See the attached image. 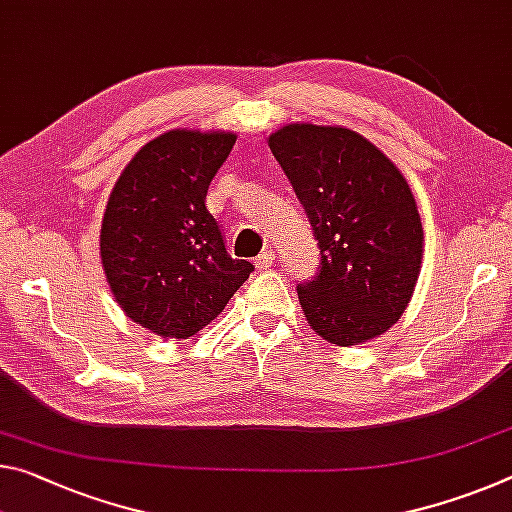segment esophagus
Segmentation results:
<instances>
[{
  "label": "esophagus",
  "instance_id": "1",
  "mask_svg": "<svg viewBox=\"0 0 512 512\" xmlns=\"http://www.w3.org/2000/svg\"><path fill=\"white\" fill-rule=\"evenodd\" d=\"M273 259H275L273 250H266V253H262L255 259V266L257 269H269V266H273Z\"/></svg>",
  "mask_w": 512,
  "mask_h": 512
}]
</instances>
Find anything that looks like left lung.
Segmentation results:
<instances>
[{
  "instance_id": "8db88e82",
  "label": "left lung",
  "mask_w": 512,
  "mask_h": 512,
  "mask_svg": "<svg viewBox=\"0 0 512 512\" xmlns=\"http://www.w3.org/2000/svg\"><path fill=\"white\" fill-rule=\"evenodd\" d=\"M269 148L321 248V271L298 285L307 323L335 346L380 337L408 307L424 257V227L403 173L339 125L291 123L269 136Z\"/></svg>"
}]
</instances>
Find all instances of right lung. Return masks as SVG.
Returning a JSON list of instances; mask_svg holds the SVG:
<instances>
[{
  "instance_id": "obj_1",
  "label": "right lung",
  "mask_w": 512,
  "mask_h": 512,
  "mask_svg": "<svg viewBox=\"0 0 512 512\" xmlns=\"http://www.w3.org/2000/svg\"><path fill=\"white\" fill-rule=\"evenodd\" d=\"M237 134L170 129L145 143L113 186L100 230L109 289L129 319L189 339L225 310L253 264L227 255L205 198Z\"/></svg>"
}]
</instances>
